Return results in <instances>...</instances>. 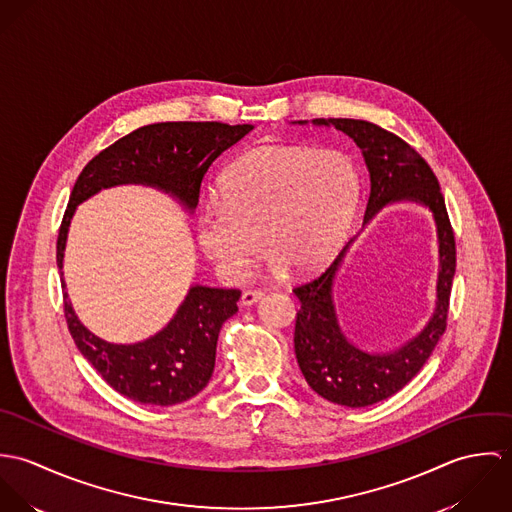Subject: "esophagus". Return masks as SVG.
Segmentation results:
<instances>
[{
  "instance_id": "obj_1",
  "label": "esophagus",
  "mask_w": 512,
  "mask_h": 512,
  "mask_svg": "<svg viewBox=\"0 0 512 512\" xmlns=\"http://www.w3.org/2000/svg\"><path fill=\"white\" fill-rule=\"evenodd\" d=\"M264 290L262 288H250V290H244L242 293V297H240V303L242 305H252V303H256L258 299H262L264 297Z\"/></svg>"
}]
</instances>
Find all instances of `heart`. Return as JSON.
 I'll return each instance as SVG.
<instances>
[{"label":"heart","instance_id":"b5f03b06","mask_svg":"<svg viewBox=\"0 0 512 512\" xmlns=\"http://www.w3.org/2000/svg\"><path fill=\"white\" fill-rule=\"evenodd\" d=\"M359 191V169L343 151L258 147L220 175L217 207L197 222L199 242L230 282L246 278L264 246L274 274H311L345 242Z\"/></svg>","mask_w":512,"mask_h":512}]
</instances>
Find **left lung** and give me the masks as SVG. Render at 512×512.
<instances>
[{"instance_id":"1","label":"left lung","mask_w":512,"mask_h":512,"mask_svg":"<svg viewBox=\"0 0 512 512\" xmlns=\"http://www.w3.org/2000/svg\"><path fill=\"white\" fill-rule=\"evenodd\" d=\"M303 124V122H301ZM317 126H335L363 149L370 173L365 222L384 205L410 199L430 207L439 238L438 303L426 329L402 349L386 355H368L347 341L339 329L331 286L345 250L319 276L297 284L301 309L295 319V357L307 384L325 400L349 408H363L402 390L430 359L447 327L449 295L455 276V236L447 217L438 177L426 159L402 138L365 120L323 118Z\"/></svg>"}]
</instances>
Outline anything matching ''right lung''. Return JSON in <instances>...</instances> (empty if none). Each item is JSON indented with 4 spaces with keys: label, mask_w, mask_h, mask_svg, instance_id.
Returning <instances> with one entry per match:
<instances>
[{
    "label": "right lung",
    "mask_w": 512,
    "mask_h": 512,
    "mask_svg": "<svg viewBox=\"0 0 512 512\" xmlns=\"http://www.w3.org/2000/svg\"><path fill=\"white\" fill-rule=\"evenodd\" d=\"M250 132L252 126L248 124L161 122L138 128L102 149L86 163L74 183L57 238L59 270L78 203L104 187L146 183L169 191L185 207L195 209L209 167L220 153ZM63 297L74 345L116 392L140 404L173 406L199 394L211 380L220 327L238 311L240 290L191 288L171 323L136 345H110L94 337L76 319L67 293Z\"/></svg>",
    "instance_id": "obj_1"
}]
</instances>
